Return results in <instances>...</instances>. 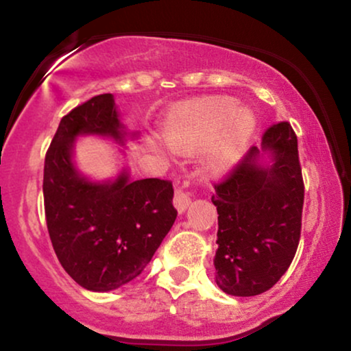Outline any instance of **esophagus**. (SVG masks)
<instances>
[{"label":"esophagus","mask_w":351,"mask_h":351,"mask_svg":"<svg viewBox=\"0 0 351 351\" xmlns=\"http://www.w3.org/2000/svg\"><path fill=\"white\" fill-rule=\"evenodd\" d=\"M191 203V195L183 189H176L175 191V198H173V204H175L176 211L178 213H184Z\"/></svg>","instance_id":"obj_1"}]
</instances>
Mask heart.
<instances>
[{"mask_svg":"<svg viewBox=\"0 0 351 351\" xmlns=\"http://www.w3.org/2000/svg\"><path fill=\"white\" fill-rule=\"evenodd\" d=\"M254 117L231 97H204L184 104L170 117L163 130L167 147L178 155H195L211 147L204 165L223 175L239 162L254 132Z\"/></svg>","mask_w":351,"mask_h":351,"instance_id":"obj_1","label":"heart"}]
</instances>
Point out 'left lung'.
Segmentation results:
<instances>
[{
	"label": "left lung",
	"mask_w": 351,
	"mask_h": 351,
	"mask_svg": "<svg viewBox=\"0 0 351 351\" xmlns=\"http://www.w3.org/2000/svg\"><path fill=\"white\" fill-rule=\"evenodd\" d=\"M215 280L229 295H259L277 284L300 239L304 180L291 123L265 130L261 148L216 184Z\"/></svg>",
	"instance_id": "left-lung-1"
}]
</instances>
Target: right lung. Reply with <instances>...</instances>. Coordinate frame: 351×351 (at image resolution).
<instances>
[{"label": "right lung", "instance_id": "add662e5", "mask_svg": "<svg viewBox=\"0 0 351 351\" xmlns=\"http://www.w3.org/2000/svg\"><path fill=\"white\" fill-rule=\"evenodd\" d=\"M94 135L125 145L138 138L120 122L112 94L92 97L60 120L44 162L47 231L60 265L80 287L108 292L140 276L176 219L173 184L115 178L92 180L75 165V140Z\"/></svg>", "mask_w": 351, "mask_h": 351}]
</instances>
